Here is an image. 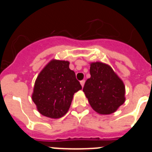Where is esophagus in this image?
Returning a JSON list of instances; mask_svg holds the SVG:
<instances>
[{"instance_id":"34e87169","label":"esophagus","mask_w":152,"mask_h":152,"mask_svg":"<svg viewBox=\"0 0 152 152\" xmlns=\"http://www.w3.org/2000/svg\"><path fill=\"white\" fill-rule=\"evenodd\" d=\"M80 85L82 86V88H83V87H84V83H85V80H80Z\"/></svg>"}]
</instances>
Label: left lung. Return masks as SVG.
I'll list each match as a JSON object with an SVG mask.
<instances>
[{
    "label": "left lung",
    "mask_w": 152,
    "mask_h": 152,
    "mask_svg": "<svg viewBox=\"0 0 152 152\" xmlns=\"http://www.w3.org/2000/svg\"><path fill=\"white\" fill-rule=\"evenodd\" d=\"M90 74L83 91L93 110L103 115L116 112L126 100L123 80L110 65L99 61L91 63Z\"/></svg>",
    "instance_id": "1"
}]
</instances>
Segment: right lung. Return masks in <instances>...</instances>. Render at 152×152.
<instances>
[{"mask_svg": "<svg viewBox=\"0 0 152 152\" xmlns=\"http://www.w3.org/2000/svg\"><path fill=\"white\" fill-rule=\"evenodd\" d=\"M81 88L69 61L53 59L36 78L32 100L42 115L58 119L67 113L75 93Z\"/></svg>", "mask_w": 152, "mask_h": 152, "instance_id": "right-lung-1", "label": "right lung"}]
</instances>
